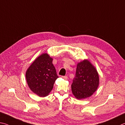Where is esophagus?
I'll return each mask as SVG.
<instances>
[{"mask_svg":"<svg viewBox=\"0 0 125 125\" xmlns=\"http://www.w3.org/2000/svg\"><path fill=\"white\" fill-rule=\"evenodd\" d=\"M62 78H64V79H65V80H67V78H68V77H67V76H62V77H61Z\"/></svg>","mask_w":125,"mask_h":125,"instance_id":"34e87169","label":"esophagus"}]
</instances>
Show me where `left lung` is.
Wrapping results in <instances>:
<instances>
[{
  "label": "left lung",
  "instance_id": "obj_1",
  "mask_svg": "<svg viewBox=\"0 0 125 125\" xmlns=\"http://www.w3.org/2000/svg\"><path fill=\"white\" fill-rule=\"evenodd\" d=\"M99 75L94 67L88 60L78 63L75 77L71 84L73 94L78 99L90 97L99 85Z\"/></svg>",
  "mask_w": 125,
  "mask_h": 125
}]
</instances>
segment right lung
<instances>
[{"label": "right lung", "instance_id": "1", "mask_svg": "<svg viewBox=\"0 0 125 125\" xmlns=\"http://www.w3.org/2000/svg\"><path fill=\"white\" fill-rule=\"evenodd\" d=\"M52 62V59L49 55L43 54L33 61L26 71L28 86L33 92L40 97L48 95L59 77Z\"/></svg>", "mask_w": 125, "mask_h": 125}]
</instances>
